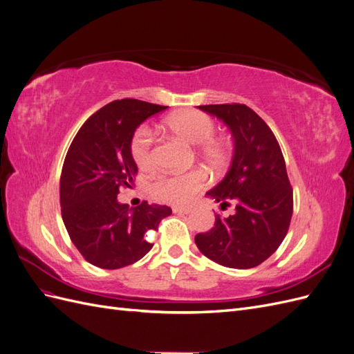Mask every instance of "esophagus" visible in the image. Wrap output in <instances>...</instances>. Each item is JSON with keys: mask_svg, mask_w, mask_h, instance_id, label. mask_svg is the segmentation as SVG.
Instances as JSON below:
<instances>
[{"mask_svg": "<svg viewBox=\"0 0 354 354\" xmlns=\"http://www.w3.org/2000/svg\"><path fill=\"white\" fill-rule=\"evenodd\" d=\"M173 211L176 214H189V212H192V208H189V207H173Z\"/></svg>", "mask_w": 354, "mask_h": 354, "instance_id": "esophagus-1", "label": "esophagus"}]
</instances>
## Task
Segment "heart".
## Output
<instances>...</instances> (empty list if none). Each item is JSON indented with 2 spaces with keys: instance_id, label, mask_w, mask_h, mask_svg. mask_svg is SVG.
Instances as JSON below:
<instances>
[{
  "instance_id": "obj_1",
  "label": "heart",
  "mask_w": 354,
  "mask_h": 354,
  "mask_svg": "<svg viewBox=\"0 0 354 354\" xmlns=\"http://www.w3.org/2000/svg\"><path fill=\"white\" fill-rule=\"evenodd\" d=\"M174 134L185 138L190 145H198L196 152L211 168H220L227 158V147L218 138H214L217 125L207 113L199 111H180L165 121ZM155 138L149 127L140 125L133 133L130 153L140 169H149L155 164ZM207 177L201 169H190L187 173H160L152 185V194L160 201L174 205H186L198 192L205 186Z\"/></svg>"
}]
</instances>
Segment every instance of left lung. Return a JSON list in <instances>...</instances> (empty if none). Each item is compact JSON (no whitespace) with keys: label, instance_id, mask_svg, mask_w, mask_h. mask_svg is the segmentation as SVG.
Instances as JSON below:
<instances>
[{"label":"left lung","instance_id":"1","mask_svg":"<svg viewBox=\"0 0 354 354\" xmlns=\"http://www.w3.org/2000/svg\"><path fill=\"white\" fill-rule=\"evenodd\" d=\"M233 136L232 165L207 195L223 207L234 203L229 217L216 216L209 232L195 243L209 260L232 269H251L279 248L291 223L294 199L285 159L273 131L251 108L241 103L203 104Z\"/></svg>","mask_w":354,"mask_h":354}]
</instances>
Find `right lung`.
Wrapping results in <instances>:
<instances>
[{
	"label": "right lung",
	"mask_w": 354,
	"mask_h": 354,
	"mask_svg": "<svg viewBox=\"0 0 354 354\" xmlns=\"http://www.w3.org/2000/svg\"><path fill=\"white\" fill-rule=\"evenodd\" d=\"M167 108L115 100L93 113L69 146L60 176L62 218L73 245L95 267L115 270L140 260L153 246L147 232L158 230L160 220L173 212L146 201L130 208L116 199L137 174L130 153L133 133Z\"/></svg>",
	"instance_id": "1"
}]
</instances>
